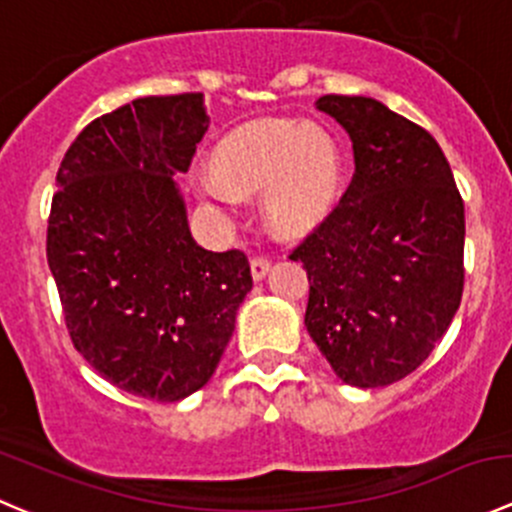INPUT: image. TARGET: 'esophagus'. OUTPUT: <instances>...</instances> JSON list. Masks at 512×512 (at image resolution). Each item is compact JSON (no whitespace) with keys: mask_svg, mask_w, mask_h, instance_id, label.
Listing matches in <instances>:
<instances>
[{"mask_svg":"<svg viewBox=\"0 0 512 512\" xmlns=\"http://www.w3.org/2000/svg\"><path fill=\"white\" fill-rule=\"evenodd\" d=\"M268 271H271V261H268V258L256 256L254 261H251V276H254V281H263Z\"/></svg>","mask_w":512,"mask_h":512,"instance_id":"esophagus-1","label":"esophagus"}]
</instances>
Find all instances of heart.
<instances>
[{"label": "heart", "mask_w": 512, "mask_h": 512, "mask_svg": "<svg viewBox=\"0 0 512 512\" xmlns=\"http://www.w3.org/2000/svg\"><path fill=\"white\" fill-rule=\"evenodd\" d=\"M341 186V151L326 129L298 121H258L219 141L214 169L196 191L216 209L266 191L263 211L281 234H301L331 211Z\"/></svg>", "instance_id": "1"}]
</instances>
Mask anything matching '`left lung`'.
<instances>
[{
    "instance_id": "1",
    "label": "left lung",
    "mask_w": 512,
    "mask_h": 512,
    "mask_svg": "<svg viewBox=\"0 0 512 512\" xmlns=\"http://www.w3.org/2000/svg\"><path fill=\"white\" fill-rule=\"evenodd\" d=\"M316 109L353 144L341 204L288 256L308 273L306 331L336 376L381 388L416 371L463 296L465 211L438 141L371 96Z\"/></svg>"
}]
</instances>
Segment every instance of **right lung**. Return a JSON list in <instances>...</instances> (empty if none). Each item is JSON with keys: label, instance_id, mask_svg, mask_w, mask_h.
Wrapping results in <instances>:
<instances>
[{"label": "right lung", "instance_id": "add662e5", "mask_svg": "<svg viewBox=\"0 0 512 512\" xmlns=\"http://www.w3.org/2000/svg\"><path fill=\"white\" fill-rule=\"evenodd\" d=\"M209 129L204 94L99 116L57 174L47 261L74 348L121 391L174 403L209 383L251 291L249 258L191 236L176 174Z\"/></svg>", "mask_w": 512, "mask_h": 512}]
</instances>
